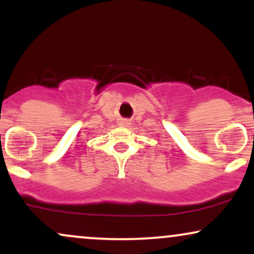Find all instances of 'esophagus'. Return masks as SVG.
<instances>
[{"mask_svg":"<svg viewBox=\"0 0 254 254\" xmlns=\"http://www.w3.org/2000/svg\"><path fill=\"white\" fill-rule=\"evenodd\" d=\"M129 124L130 123L127 119H121V122H119V125H122V127H127Z\"/></svg>","mask_w":254,"mask_h":254,"instance_id":"obj_1","label":"esophagus"}]
</instances>
